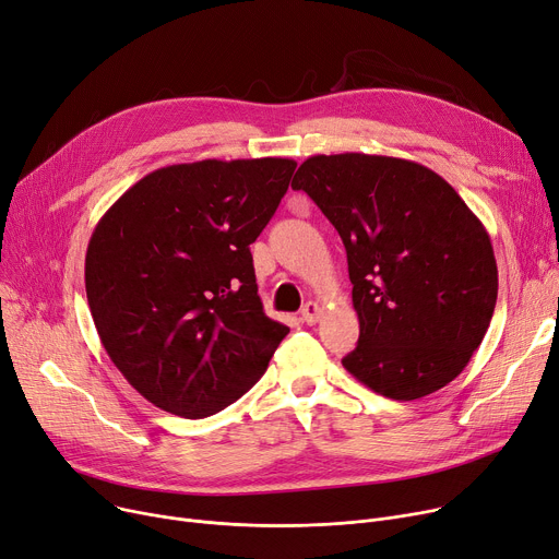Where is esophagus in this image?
<instances>
[{"instance_id": "34e87169", "label": "esophagus", "mask_w": 559, "mask_h": 559, "mask_svg": "<svg viewBox=\"0 0 559 559\" xmlns=\"http://www.w3.org/2000/svg\"><path fill=\"white\" fill-rule=\"evenodd\" d=\"M319 314H321V306H319V304H314V301H308V304L304 306V310H301V319L306 321V324H308V326L317 324V319H319Z\"/></svg>"}]
</instances>
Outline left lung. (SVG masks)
<instances>
[{"instance_id":"1","label":"left lung","mask_w":559,"mask_h":559,"mask_svg":"<svg viewBox=\"0 0 559 559\" xmlns=\"http://www.w3.org/2000/svg\"><path fill=\"white\" fill-rule=\"evenodd\" d=\"M292 188L308 192L346 249L360 340L344 369L394 401L449 385L496 308L498 270L483 222L442 176L405 158L310 156Z\"/></svg>"}]
</instances>
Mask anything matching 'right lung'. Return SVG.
<instances>
[{"label": "right lung", "instance_id": "right-lung-1", "mask_svg": "<svg viewBox=\"0 0 559 559\" xmlns=\"http://www.w3.org/2000/svg\"><path fill=\"white\" fill-rule=\"evenodd\" d=\"M292 158L160 167L104 213L85 253L99 340L129 385L169 415L238 401L289 329L258 297L249 245L276 213Z\"/></svg>", "mask_w": 559, "mask_h": 559}]
</instances>
